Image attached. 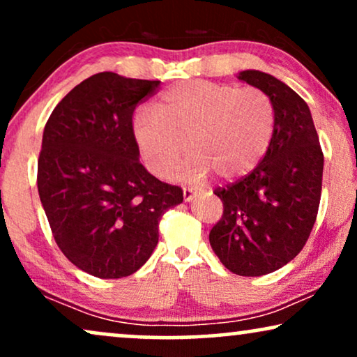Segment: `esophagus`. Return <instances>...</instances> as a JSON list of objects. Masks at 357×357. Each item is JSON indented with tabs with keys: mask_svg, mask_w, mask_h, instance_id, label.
<instances>
[{
	"mask_svg": "<svg viewBox=\"0 0 357 357\" xmlns=\"http://www.w3.org/2000/svg\"><path fill=\"white\" fill-rule=\"evenodd\" d=\"M197 194V189L196 188H191V186H188V188H184L183 189V197H184V201H192V197L196 196Z\"/></svg>",
	"mask_w": 357,
	"mask_h": 357,
	"instance_id": "1",
	"label": "esophagus"
}]
</instances>
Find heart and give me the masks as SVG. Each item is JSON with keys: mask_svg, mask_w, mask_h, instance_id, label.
<instances>
[{"mask_svg": "<svg viewBox=\"0 0 357 357\" xmlns=\"http://www.w3.org/2000/svg\"><path fill=\"white\" fill-rule=\"evenodd\" d=\"M275 107L257 87L209 80H188L169 87L156 110L135 115L137 143L153 173L165 176L188 151L197 155L188 174L202 178L215 171L222 179L249 174L268 150Z\"/></svg>", "mask_w": 357, "mask_h": 357, "instance_id": "heart-1", "label": "heart"}]
</instances>
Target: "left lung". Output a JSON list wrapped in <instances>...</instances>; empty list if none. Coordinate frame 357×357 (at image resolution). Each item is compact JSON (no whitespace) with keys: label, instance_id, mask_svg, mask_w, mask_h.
<instances>
[{"label":"left lung","instance_id":"left-lung-1","mask_svg":"<svg viewBox=\"0 0 357 357\" xmlns=\"http://www.w3.org/2000/svg\"><path fill=\"white\" fill-rule=\"evenodd\" d=\"M238 79L272 98L275 130L255 169L214 189L224 212L209 242L232 273L260 277L295 259L308 241L321 199L324 156L310 108L295 90L260 70H243Z\"/></svg>","mask_w":357,"mask_h":357}]
</instances>
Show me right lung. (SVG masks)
Here are the masks:
<instances>
[{"instance_id": "add662e5", "label": "right lung", "mask_w": 357, "mask_h": 357, "mask_svg": "<svg viewBox=\"0 0 357 357\" xmlns=\"http://www.w3.org/2000/svg\"><path fill=\"white\" fill-rule=\"evenodd\" d=\"M160 80L100 72L57 103L43 135L38 191L54 241L97 278L137 272L155 250L158 225L183 189L139 163L133 112Z\"/></svg>"}]
</instances>
